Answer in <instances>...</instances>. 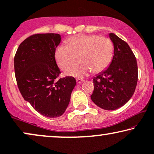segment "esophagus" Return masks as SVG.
Segmentation results:
<instances>
[{
  "instance_id": "1",
  "label": "esophagus",
  "mask_w": 154,
  "mask_h": 154,
  "mask_svg": "<svg viewBox=\"0 0 154 154\" xmlns=\"http://www.w3.org/2000/svg\"><path fill=\"white\" fill-rule=\"evenodd\" d=\"M76 81H77V82L78 84H80L82 82H84V79H79V78H77V79H76Z\"/></svg>"
}]
</instances>
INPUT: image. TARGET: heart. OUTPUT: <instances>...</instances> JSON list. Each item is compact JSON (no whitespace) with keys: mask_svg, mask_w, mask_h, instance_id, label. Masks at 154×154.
Segmentation results:
<instances>
[{"mask_svg":"<svg viewBox=\"0 0 154 154\" xmlns=\"http://www.w3.org/2000/svg\"><path fill=\"white\" fill-rule=\"evenodd\" d=\"M65 45H59L54 52V57L62 69L72 63L76 56L78 61L66 70V75L72 77H85L92 70L97 73L104 70L112 61L114 46L106 37L77 35L68 38Z\"/></svg>","mask_w":154,"mask_h":154,"instance_id":"1","label":"heart"}]
</instances>
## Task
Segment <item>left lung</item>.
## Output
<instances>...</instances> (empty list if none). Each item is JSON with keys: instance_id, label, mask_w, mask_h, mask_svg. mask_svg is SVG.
Wrapping results in <instances>:
<instances>
[{"instance_id": "8db88e82", "label": "left lung", "mask_w": 154, "mask_h": 154, "mask_svg": "<svg viewBox=\"0 0 154 154\" xmlns=\"http://www.w3.org/2000/svg\"><path fill=\"white\" fill-rule=\"evenodd\" d=\"M114 55L109 67L93 78L94 89L91 99L99 107L115 110L131 98L138 81L135 55L129 45L114 33L109 34Z\"/></svg>"}]
</instances>
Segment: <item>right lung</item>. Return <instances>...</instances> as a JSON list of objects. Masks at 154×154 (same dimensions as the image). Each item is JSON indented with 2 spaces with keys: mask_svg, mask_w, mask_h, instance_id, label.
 I'll return each instance as SVG.
<instances>
[{
  "mask_svg": "<svg viewBox=\"0 0 154 154\" xmlns=\"http://www.w3.org/2000/svg\"><path fill=\"white\" fill-rule=\"evenodd\" d=\"M61 40L60 34L33 35L19 45L14 58L15 78L23 98L50 118L65 113L76 85L72 77L57 79L61 72L54 52Z\"/></svg>",
  "mask_w": 154,
  "mask_h": 154,
  "instance_id": "obj_1",
  "label": "right lung"
}]
</instances>
